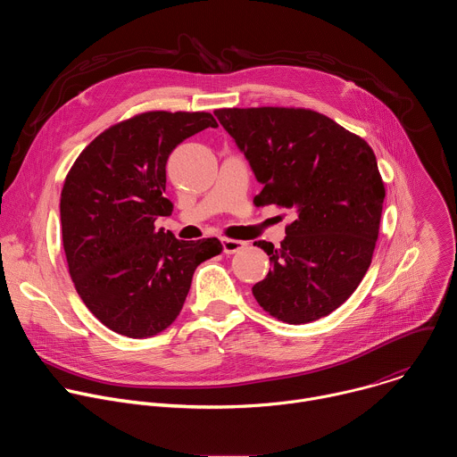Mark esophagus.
<instances>
[{
    "mask_svg": "<svg viewBox=\"0 0 457 457\" xmlns=\"http://www.w3.org/2000/svg\"><path fill=\"white\" fill-rule=\"evenodd\" d=\"M245 247V242L242 240H235V238H222V249L226 254H233L238 253L240 249Z\"/></svg>",
    "mask_w": 457,
    "mask_h": 457,
    "instance_id": "obj_1",
    "label": "esophagus"
}]
</instances>
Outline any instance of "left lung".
I'll return each instance as SVG.
<instances>
[{
  "instance_id": "left-lung-1",
  "label": "left lung",
  "mask_w": 457,
  "mask_h": 457,
  "mask_svg": "<svg viewBox=\"0 0 457 457\" xmlns=\"http://www.w3.org/2000/svg\"><path fill=\"white\" fill-rule=\"evenodd\" d=\"M217 119L262 184L256 206L296 212L268 277L253 286L264 311L309 323L338 309L365 277L379 233L385 186L372 148L356 134L305 108H220Z\"/></svg>"
}]
</instances>
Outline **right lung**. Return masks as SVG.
<instances>
[{
    "mask_svg": "<svg viewBox=\"0 0 457 457\" xmlns=\"http://www.w3.org/2000/svg\"><path fill=\"white\" fill-rule=\"evenodd\" d=\"M208 112H145L99 134L61 191L69 271L90 312L113 333L150 338L179 316L195 270L222 253L219 238L177 240L155 228L173 204L166 162L187 137L217 128Z\"/></svg>",
    "mask_w": 457,
    "mask_h": 457,
    "instance_id": "right-lung-1",
    "label": "right lung"
}]
</instances>
